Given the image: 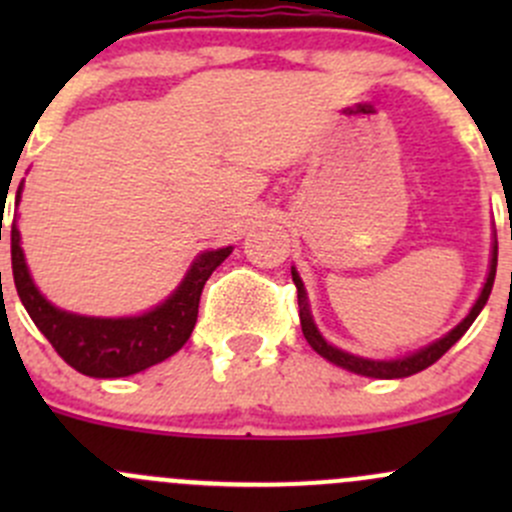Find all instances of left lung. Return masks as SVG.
Masks as SVG:
<instances>
[{"label":"left lung","instance_id":"obj_1","mask_svg":"<svg viewBox=\"0 0 512 512\" xmlns=\"http://www.w3.org/2000/svg\"><path fill=\"white\" fill-rule=\"evenodd\" d=\"M495 267H498V240H493V247H490L488 277H485V285H483V289H480V294H478L476 304L471 307V312H468L466 317H463L461 322L451 329V332L443 334L441 339H436V342L426 344V347L416 349V352H411L406 356H396V359H369V356L344 352V349L329 344L327 339L322 337V332L317 329V324H314L312 309H309L307 289H304V282H302V277H299V272L292 267V282H294V287H297V304H299V322H302V334L314 352H317L319 356H324L327 361H332V364L352 371V374L371 376V379H404V376H414V374H418V371H423V369H428L431 364H436V361L441 359V356L446 354L448 349H451L453 344H456L458 339L468 332V327L476 322L480 309H483L485 302H488L490 289H493Z\"/></svg>","mask_w":512,"mask_h":512}]
</instances>
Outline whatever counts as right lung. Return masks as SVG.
I'll return each mask as SVG.
<instances>
[{"label":"right lung","instance_id":"right-lung-1","mask_svg":"<svg viewBox=\"0 0 512 512\" xmlns=\"http://www.w3.org/2000/svg\"><path fill=\"white\" fill-rule=\"evenodd\" d=\"M22 190L24 180L17 190V205L22 200ZM230 252L232 245L200 252L180 285L148 312L133 317H89L56 307L39 292L24 257L17 218L12 223V275L24 309L61 359L94 379L138 374L178 352L198 322L205 282L230 257Z\"/></svg>","mask_w":512,"mask_h":512}]
</instances>
